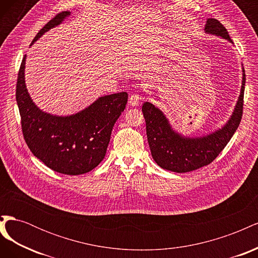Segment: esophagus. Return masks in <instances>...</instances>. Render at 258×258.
Listing matches in <instances>:
<instances>
[{"instance_id": "34e87169", "label": "esophagus", "mask_w": 258, "mask_h": 258, "mask_svg": "<svg viewBox=\"0 0 258 258\" xmlns=\"http://www.w3.org/2000/svg\"><path fill=\"white\" fill-rule=\"evenodd\" d=\"M140 100H141V97H140L139 95H137V93H134V95H131L129 97V103L132 106H137L139 104V102H140Z\"/></svg>"}]
</instances>
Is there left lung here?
I'll use <instances>...</instances> for the list:
<instances>
[{"mask_svg": "<svg viewBox=\"0 0 258 258\" xmlns=\"http://www.w3.org/2000/svg\"><path fill=\"white\" fill-rule=\"evenodd\" d=\"M206 32L222 36L231 42L227 30L222 23L209 18ZM245 72L243 69L241 93L231 118L225 126L209 136L201 138H185L176 134L168 122L166 116L150 102L142 106L146 122L147 141L154 160L159 167L176 173L189 172L210 165L230 141L238 129L243 114Z\"/></svg>", "mask_w": 258, "mask_h": 258, "instance_id": "1", "label": "left lung"}]
</instances>
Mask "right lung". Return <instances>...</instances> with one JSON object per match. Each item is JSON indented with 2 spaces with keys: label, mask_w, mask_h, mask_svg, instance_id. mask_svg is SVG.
Wrapping results in <instances>:
<instances>
[{
  "label": "right lung",
  "mask_w": 258,
  "mask_h": 258,
  "mask_svg": "<svg viewBox=\"0 0 258 258\" xmlns=\"http://www.w3.org/2000/svg\"><path fill=\"white\" fill-rule=\"evenodd\" d=\"M61 12L38 31L32 44L46 31L69 16ZM26 56L21 61L16 100L25 141L32 154L56 172L79 175L95 169L103 160L114 123L126 107L127 92L99 98L84 111L71 116L42 112L31 100L25 84Z\"/></svg>",
  "instance_id": "right-lung-1"
}]
</instances>
